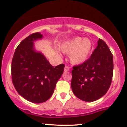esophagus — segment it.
Segmentation results:
<instances>
[{
  "mask_svg": "<svg viewBox=\"0 0 127 127\" xmlns=\"http://www.w3.org/2000/svg\"><path fill=\"white\" fill-rule=\"evenodd\" d=\"M69 69H70V68H69V66H65V68H64V71L65 72L69 71Z\"/></svg>",
  "mask_w": 127,
  "mask_h": 127,
  "instance_id": "1",
  "label": "esophagus"
}]
</instances>
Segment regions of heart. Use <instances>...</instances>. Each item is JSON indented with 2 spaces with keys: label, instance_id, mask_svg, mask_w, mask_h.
I'll return each instance as SVG.
<instances>
[{
  "label": "heart",
  "instance_id": "1",
  "mask_svg": "<svg viewBox=\"0 0 127 127\" xmlns=\"http://www.w3.org/2000/svg\"><path fill=\"white\" fill-rule=\"evenodd\" d=\"M92 42L89 38L76 37L67 41L61 47V50L66 54H70L72 63L79 64L85 62L92 49Z\"/></svg>",
  "mask_w": 127,
  "mask_h": 127
}]
</instances>
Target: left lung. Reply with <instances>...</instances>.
<instances>
[{"instance_id": "obj_1", "label": "left lung", "mask_w": 127, "mask_h": 127, "mask_svg": "<svg viewBox=\"0 0 127 127\" xmlns=\"http://www.w3.org/2000/svg\"><path fill=\"white\" fill-rule=\"evenodd\" d=\"M91 57L80 65L73 67L71 89L78 99L92 102L108 92L113 73V57L102 39Z\"/></svg>"}]
</instances>
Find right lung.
Returning a JSON list of instances; mask_svg holds the SVG:
<instances>
[{
    "label": "right lung",
    "instance_id": "obj_1",
    "mask_svg": "<svg viewBox=\"0 0 127 127\" xmlns=\"http://www.w3.org/2000/svg\"><path fill=\"white\" fill-rule=\"evenodd\" d=\"M42 35L35 33L19 44L11 63L12 82L16 90L26 100L42 103L50 99L65 65L54 67L42 54L34 50L33 42Z\"/></svg>",
    "mask_w": 127,
    "mask_h": 127
}]
</instances>
